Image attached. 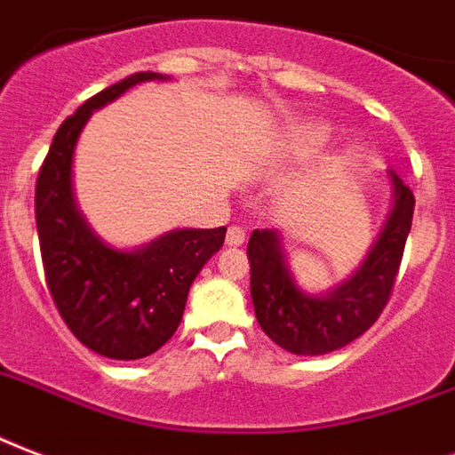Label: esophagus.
<instances>
[{
  "label": "esophagus",
  "instance_id": "34e87169",
  "mask_svg": "<svg viewBox=\"0 0 455 455\" xmlns=\"http://www.w3.org/2000/svg\"><path fill=\"white\" fill-rule=\"evenodd\" d=\"M244 239H246V230L242 228V225H230V228H228V237H225L228 246L244 244Z\"/></svg>",
  "mask_w": 455,
  "mask_h": 455
}]
</instances>
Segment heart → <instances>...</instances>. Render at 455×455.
<instances>
[{
    "label": "heart",
    "mask_w": 455,
    "mask_h": 455,
    "mask_svg": "<svg viewBox=\"0 0 455 455\" xmlns=\"http://www.w3.org/2000/svg\"><path fill=\"white\" fill-rule=\"evenodd\" d=\"M327 137H330V128H327L325 123H308L299 132L297 144L304 147V149H315V147L327 142Z\"/></svg>",
    "instance_id": "1"
}]
</instances>
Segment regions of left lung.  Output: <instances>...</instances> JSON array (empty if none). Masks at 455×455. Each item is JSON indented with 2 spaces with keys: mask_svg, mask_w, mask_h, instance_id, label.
Here are the masks:
<instances>
[{
  "mask_svg": "<svg viewBox=\"0 0 455 455\" xmlns=\"http://www.w3.org/2000/svg\"><path fill=\"white\" fill-rule=\"evenodd\" d=\"M389 175L396 199L378 244L358 273L327 297H308L297 290L275 232H251L246 256L251 266L253 311L260 330L277 347L299 355L330 354L361 337L382 315L396 284L415 209L411 188L396 172Z\"/></svg>",
  "mask_w": 455,
  "mask_h": 455,
  "instance_id": "left-lung-1",
  "label": "left lung"
}]
</instances>
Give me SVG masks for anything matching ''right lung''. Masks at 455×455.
Masks as SVG:
<instances>
[{
	"label": "right lung",
	"instance_id": "add662e5",
	"mask_svg": "<svg viewBox=\"0 0 455 455\" xmlns=\"http://www.w3.org/2000/svg\"><path fill=\"white\" fill-rule=\"evenodd\" d=\"M158 73H135L84 101L56 130L35 185V220L49 294L68 330L94 354L135 361L178 330L189 287L223 246L225 228L175 230L137 251L101 244L77 213L70 161L94 108Z\"/></svg>",
	"mask_w": 455,
	"mask_h": 455
}]
</instances>
